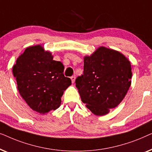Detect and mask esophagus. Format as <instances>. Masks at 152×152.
I'll return each mask as SVG.
<instances>
[{"label":"esophagus","mask_w":152,"mask_h":152,"mask_svg":"<svg viewBox=\"0 0 152 152\" xmlns=\"http://www.w3.org/2000/svg\"><path fill=\"white\" fill-rule=\"evenodd\" d=\"M75 76H72L71 77H70V79H71V81H72V83H74L75 82Z\"/></svg>","instance_id":"34e87169"}]
</instances>
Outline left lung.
Returning <instances> with one entry per match:
<instances>
[{
	"label": "left lung",
	"instance_id": "left-lung-1",
	"mask_svg": "<svg viewBox=\"0 0 152 152\" xmlns=\"http://www.w3.org/2000/svg\"><path fill=\"white\" fill-rule=\"evenodd\" d=\"M132 76L130 62L122 54L100 47L84 57V72L75 84L82 102L95 115H103L124 99Z\"/></svg>",
	"mask_w": 152,
	"mask_h": 152
}]
</instances>
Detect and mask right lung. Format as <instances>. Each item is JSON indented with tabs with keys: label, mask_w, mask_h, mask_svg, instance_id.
I'll return each mask as SVG.
<instances>
[{
	"label": "right lung",
	"mask_w": 152,
	"mask_h": 152,
	"mask_svg": "<svg viewBox=\"0 0 152 152\" xmlns=\"http://www.w3.org/2000/svg\"><path fill=\"white\" fill-rule=\"evenodd\" d=\"M64 70L50 53L35 45L19 56L12 71L21 97L31 109L44 114L59 108L64 91L71 84Z\"/></svg>",
	"instance_id": "right-lung-1"
}]
</instances>
